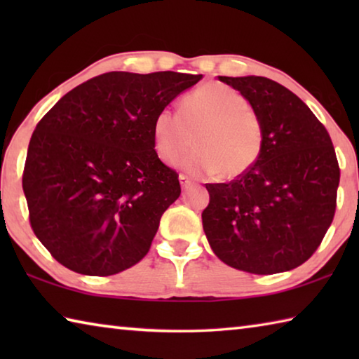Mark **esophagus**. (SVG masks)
I'll use <instances>...</instances> for the list:
<instances>
[{
  "label": "esophagus",
  "instance_id": "34e87169",
  "mask_svg": "<svg viewBox=\"0 0 359 359\" xmlns=\"http://www.w3.org/2000/svg\"><path fill=\"white\" fill-rule=\"evenodd\" d=\"M179 182H180L182 188H188V187H190V185L193 184L191 179L188 177V175H185V174H180V175H179Z\"/></svg>",
  "mask_w": 359,
  "mask_h": 359
}]
</instances>
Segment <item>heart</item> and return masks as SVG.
<instances>
[{
	"mask_svg": "<svg viewBox=\"0 0 359 359\" xmlns=\"http://www.w3.org/2000/svg\"><path fill=\"white\" fill-rule=\"evenodd\" d=\"M151 141L158 158L174 165L196 144L180 166L196 175L236 179L259 160L264 128L245 96L229 85L208 82L187 93L177 112L158 111L151 121Z\"/></svg>",
	"mask_w": 359,
	"mask_h": 359,
	"instance_id": "obj_1",
	"label": "heart"
}]
</instances>
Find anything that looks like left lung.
Here are the masks:
<instances>
[{
  "instance_id": "left-lung-1",
  "label": "left lung",
  "mask_w": 359,
  "mask_h": 359,
  "mask_svg": "<svg viewBox=\"0 0 359 359\" xmlns=\"http://www.w3.org/2000/svg\"><path fill=\"white\" fill-rule=\"evenodd\" d=\"M259 114L264 145L252 169L210 194L203 228L224 264L269 276L312 257L336 212L340 169L330 133L297 96L267 77H226Z\"/></svg>"
}]
</instances>
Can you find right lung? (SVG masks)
I'll return each mask as SVG.
<instances>
[{
    "mask_svg": "<svg viewBox=\"0 0 359 359\" xmlns=\"http://www.w3.org/2000/svg\"><path fill=\"white\" fill-rule=\"evenodd\" d=\"M201 74L112 71L77 85L41 121L23 169L29 224L60 264L114 276L139 263L179 174L154 149L151 121Z\"/></svg>",
    "mask_w": 359,
    "mask_h": 359,
    "instance_id": "add662e5",
    "label": "right lung"
}]
</instances>
